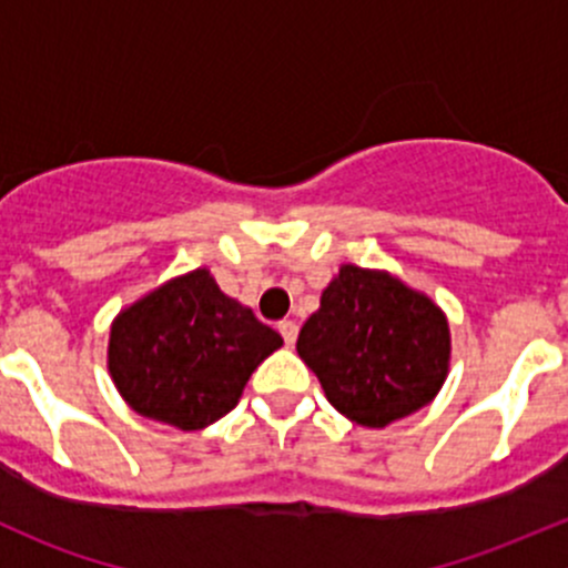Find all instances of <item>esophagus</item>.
<instances>
[{"label": "esophagus", "mask_w": 568, "mask_h": 568, "mask_svg": "<svg viewBox=\"0 0 568 568\" xmlns=\"http://www.w3.org/2000/svg\"><path fill=\"white\" fill-rule=\"evenodd\" d=\"M280 335H283V341L288 343V346H294L296 335H300V326H296V321H280Z\"/></svg>", "instance_id": "esophagus-1"}]
</instances>
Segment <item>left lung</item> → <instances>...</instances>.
I'll list each match as a JSON object with an SVG mask.
<instances>
[{
	"mask_svg": "<svg viewBox=\"0 0 568 568\" xmlns=\"http://www.w3.org/2000/svg\"><path fill=\"white\" fill-rule=\"evenodd\" d=\"M296 352L341 415L385 428L439 393L450 329L426 294L387 272L343 263L302 326Z\"/></svg>",
	"mask_w": 568,
	"mask_h": 568,
	"instance_id": "obj_1",
	"label": "left lung"
}]
</instances>
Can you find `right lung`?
Here are the masks:
<instances>
[{
	"mask_svg": "<svg viewBox=\"0 0 568 568\" xmlns=\"http://www.w3.org/2000/svg\"><path fill=\"white\" fill-rule=\"evenodd\" d=\"M283 337L225 296L209 268L168 280L118 313L109 374L142 417L197 432L225 417Z\"/></svg>",
	"mask_w": 568,
	"mask_h": 568,
	"instance_id": "right-lung-1",
	"label": "right lung"
}]
</instances>
